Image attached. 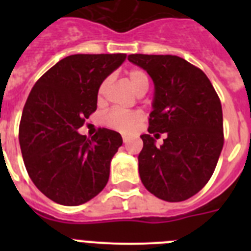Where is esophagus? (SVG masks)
<instances>
[{"label":"esophagus","mask_w":251,"mask_h":251,"mask_svg":"<svg viewBox=\"0 0 251 251\" xmlns=\"http://www.w3.org/2000/svg\"><path fill=\"white\" fill-rule=\"evenodd\" d=\"M122 138H123L124 143H128V142H129V137H128L127 134H123V136H122Z\"/></svg>","instance_id":"34e87169"}]
</instances>
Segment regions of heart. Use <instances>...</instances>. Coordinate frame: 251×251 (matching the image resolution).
I'll return each instance as SVG.
<instances>
[{
	"label": "heart",
	"mask_w": 251,
	"mask_h": 251,
	"mask_svg": "<svg viewBox=\"0 0 251 251\" xmlns=\"http://www.w3.org/2000/svg\"><path fill=\"white\" fill-rule=\"evenodd\" d=\"M128 80H129L130 85L133 86V89L136 90L138 94L147 92L150 81H148L147 74L143 70H141V69H132V70H129L128 72ZM105 88L106 80L103 81L101 85L99 86V97L104 94ZM139 121H141V115L138 113L122 112V110H112L104 118V123H105L106 127L115 130H122V132H129V130H132L139 123Z\"/></svg>",
	"instance_id": "b5f03b06"
}]
</instances>
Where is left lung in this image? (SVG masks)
Wrapping results in <instances>:
<instances>
[{"label": "left lung", "mask_w": 251, "mask_h": 251, "mask_svg": "<svg viewBox=\"0 0 251 251\" xmlns=\"http://www.w3.org/2000/svg\"><path fill=\"white\" fill-rule=\"evenodd\" d=\"M154 83L150 134H142V183L168 202L185 201L208 182L224 146L223 108L205 73L175 55H128ZM168 137L156 148L150 136Z\"/></svg>", "instance_id": "8db88e82"}]
</instances>
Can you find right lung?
<instances>
[{
    "mask_svg": "<svg viewBox=\"0 0 251 251\" xmlns=\"http://www.w3.org/2000/svg\"><path fill=\"white\" fill-rule=\"evenodd\" d=\"M126 57L66 56L49 69L28 94L20 122V147L30 178L54 202H88L109 179L110 161L123 143L122 136L99 128L89 139L77 129L97 110L103 80Z\"/></svg>",
    "mask_w": 251,
    "mask_h": 251,
    "instance_id": "obj_1",
    "label": "right lung"
}]
</instances>
